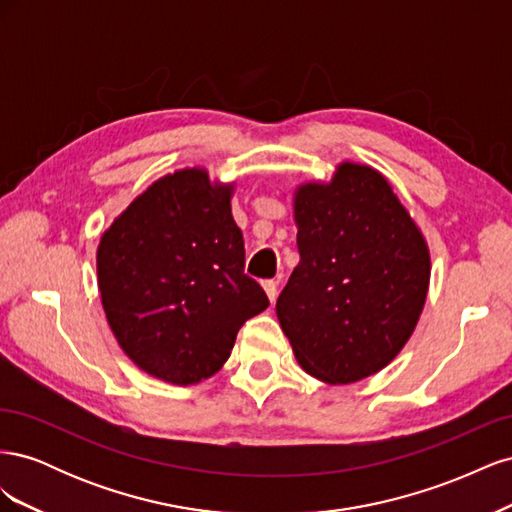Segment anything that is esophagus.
<instances>
[{
  "instance_id": "34e87169",
  "label": "esophagus",
  "mask_w": 512,
  "mask_h": 512,
  "mask_svg": "<svg viewBox=\"0 0 512 512\" xmlns=\"http://www.w3.org/2000/svg\"><path fill=\"white\" fill-rule=\"evenodd\" d=\"M262 288H265L267 297H269L271 301H275V297H277V282H275V280H265V282H262Z\"/></svg>"
}]
</instances>
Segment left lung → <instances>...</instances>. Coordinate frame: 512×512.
Returning a JSON list of instances; mask_svg holds the SVG:
<instances>
[{"mask_svg":"<svg viewBox=\"0 0 512 512\" xmlns=\"http://www.w3.org/2000/svg\"><path fill=\"white\" fill-rule=\"evenodd\" d=\"M301 260L275 309L314 378L350 384L389 365L412 335L429 286V252L391 185L342 164L294 198Z\"/></svg>","mask_w":512,"mask_h":512,"instance_id":"left-lung-1","label":"left lung"}]
</instances>
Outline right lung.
<instances>
[{
    "label": "right lung",
    "instance_id": "add662e5",
    "mask_svg": "<svg viewBox=\"0 0 512 512\" xmlns=\"http://www.w3.org/2000/svg\"><path fill=\"white\" fill-rule=\"evenodd\" d=\"M243 269L230 190L211 188L198 168L153 183L98 247L102 305L119 346L173 384L213 376L245 320L269 307Z\"/></svg>",
    "mask_w": 512,
    "mask_h": 512
}]
</instances>
